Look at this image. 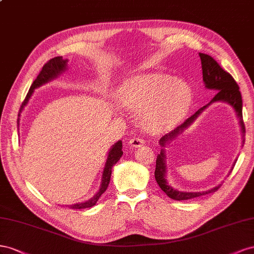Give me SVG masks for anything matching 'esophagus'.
Returning a JSON list of instances; mask_svg holds the SVG:
<instances>
[{"mask_svg": "<svg viewBox=\"0 0 254 254\" xmlns=\"http://www.w3.org/2000/svg\"><path fill=\"white\" fill-rule=\"evenodd\" d=\"M128 144L133 148H139L141 146H143L144 144V140L139 138V137H134V138H132L131 140L128 141Z\"/></svg>", "mask_w": 254, "mask_h": 254, "instance_id": "obj_1", "label": "esophagus"}]
</instances>
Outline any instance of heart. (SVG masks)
<instances>
[{
  "instance_id": "b5f03b06",
  "label": "heart",
  "mask_w": 254,
  "mask_h": 254,
  "mask_svg": "<svg viewBox=\"0 0 254 254\" xmlns=\"http://www.w3.org/2000/svg\"><path fill=\"white\" fill-rule=\"evenodd\" d=\"M115 100L122 110L140 112L139 122L148 132H161L184 117L192 95L182 78L144 72L123 81L116 89Z\"/></svg>"
}]
</instances>
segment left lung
I'll return each instance as SVG.
<instances>
[{
	"mask_svg": "<svg viewBox=\"0 0 254 254\" xmlns=\"http://www.w3.org/2000/svg\"><path fill=\"white\" fill-rule=\"evenodd\" d=\"M199 56L201 59L202 74H203V82L205 84V87L207 89H213L214 91H216V95L207 105L201 107L200 110H198L192 116H190V118H187L184 121V123H182V125L179 126L170 133L163 136L161 140H159V143H161L162 147H165L166 143H169L180 134H182L184 132V129L190 127L191 123L197 119L198 116L203 112L209 104L215 103V102H226L234 108L237 118L240 119L241 129L243 133V143L245 142L244 136L246 133V129H245V125L243 120V101H242L240 87H238L233 76H232L230 73H228L227 71H224L212 56L204 53H199ZM165 159H166L165 150L162 149L161 153L157 155V158H156V168H155L154 176L158 186L161 187V190L167 194L169 198L173 200L181 201V200H190L192 198H197V197H200V195H203L206 193L215 192L221 186V184H219L218 186L212 188V190L202 191V192H190V191L177 190L168 184L167 179H166V170H167V168H166ZM236 161L237 159H235L233 167L235 166ZM233 167H232V169H233Z\"/></svg>",
	"mask_w": 254,
	"mask_h": 254,
	"instance_id": "1",
	"label": "left lung"
}]
</instances>
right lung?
<instances>
[{
	"label": "right lung",
	"mask_w": 254,
	"mask_h": 254,
	"mask_svg": "<svg viewBox=\"0 0 254 254\" xmlns=\"http://www.w3.org/2000/svg\"><path fill=\"white\" fill-rule=\"evenodd\" d=\"M67 63H68V60H63V56H57V57H54V59H52V60H50L45 64V66L42 67L40 73L38 74L37 78H36L33 82L31 88H30V90H28L27 95L23 101L22 105H21V107H20L19 115H18L19 117H20V114L22 113V110L24 108V106L27 104L28 100L31 99L33 92H34V89L38 88V87L42 86L43 84L52 81V79L56 78L60 74H62L63 72L67 69ZM18 127H19V118H18ZM122 154H123L122 141L119 140L118 142H116L114 144V146L111 148L110 152H108V156H107L106 163H105V167H104L103 175H102V181H101L99 191L95 195H93L92 198H90L88 201L81 202V203H76V204H72V205H67V206L72 209H81V208H87V207H91L93 205H96L99 198L107 190L108 184H110L113 166L119 161Z\"/></svg>",
	"instance_id": "right-lung-1"
}]
</instances>
